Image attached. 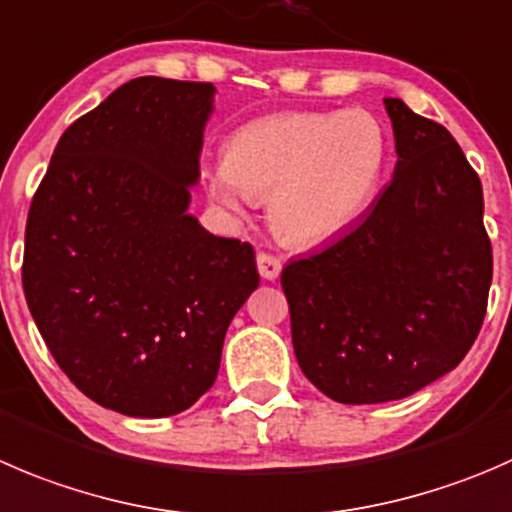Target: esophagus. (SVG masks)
Wrapping results in <instances>:
<instances>
[{
    "label": "esophagus",
    "instance_id": "esophagus-1",
    "mask_svg": "<svg viewBox=\"0 0 512 512\" xmlns=\"http://www.w3.org/2000/svg\"><path fill=\"white\" fill-rule=\"evenodd\" d=\"M257 270H260V275L265 277V280H277L282 272L280 257L270 255V252H260V255H257Z\"/></svg>",
    "mask_w": 512,
    "mask_h": 512
}]
</instances>
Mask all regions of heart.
<instances>
[{
  "instance_id": "heart-1",
  "label": "heart",
  "mask_w": 512,
  "mask_h": 512,
  "mask_svg": "<svg viewBox=\"0 0 512 512\" xmlns=\"http://www.w3.org/2000/svg\"><path fill=\"white\" fill-rule=\"evenodd\" d=\"M385 162L388 137L365 109L275 114L227 142L225 162L210 175V195L230 212L267 200L275 235L312 247L360 220Z\"/></svg>"
}]
</instances>
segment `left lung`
<instances>
[{
	"label": "left lung",
	"mask_w": 512,
	"mask_h": 512,
	"mask_svg": "<svg viewBox=\"0 0 512 512\" xmlns=\"http://www.w3.org/2000/svg\"><path fill=\"white\" fill-rule=\"evenodd\" d=\"M385 109L393 182L360 225L280 277L302 372L345 405L408 398L458 367L493 280L483 185L460 145L403 99Z\"/></svg>",
	"instance_id": "1"
}]
</instances>
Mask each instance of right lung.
<instances>
[{
	"instance_id": "1",
	"label": "right lung",
	"mask_w": 512,
	"mask_h": 512,
	"mask_svg": "<svg viewBox=\"0 0 512 512\" xmlns=\"http://www.w3.org/2000/svg\"><path fill=\"white\" fill-rule=\"evenodd\" d=\"M210 82L137 77L69 124L24 232L29 312L64 375L102 408L167 418L215 382L260 285L250 242L187 212Z\"/></svg>"
}]
</instances>
